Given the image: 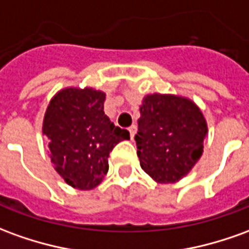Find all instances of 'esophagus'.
<instances>
[{
  "label": "esophagus",
  "instance_id": "esophagus-1",
  "mask_svg": "<svg viewBox=\"0 0 249 249\" xmlns=\"http://www.w3.org/2000/svg\"><path fill=\"white\" fill-rule=\"evenodd\" d=\"M128 130H129L130 139H132V140H133V137H135V135H136V132H137L136 125H130L129 128H128Z\"/></svg>",
  "mask_w": 249,
  "mask_h": 249
}]
</instances>
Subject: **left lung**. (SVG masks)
<instances>
[{"label": "left lung", "mask_w": 249, "mask_h": 249, "mask_svg": "<svg viewBox=\"0 0 249 249\" xmlns=\"http://www.w3.org/2000/svg\"><path fill=\"white\" fill-rule=\"evenodd\" d=\"M140 166L159 183H174L190 171L203 152L208 133L198 107L177 95H147L137 120Z\"/></svg>", "instance_id": "obj_1"}]
</instances>
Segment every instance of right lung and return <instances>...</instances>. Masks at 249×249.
I'll return each mask as SVG.
<instances>
[{"label":"right lung","mask_w":249,"mask_h":249,"mask_svg":"<svg viewBox=\"0 0 249 249\" xmlns=\"http://www.w3.org/2000/svg\"><path fill=\"white\" fill-rule=\"evenodd\" d=\"M105 93L94 89H64L47 107L43 135L55 170L72 187L90 190L109 170L112 149L129 132L116 126L104 112Z\"/></svg>","instance_id":"add662e5"}]
</instances>
